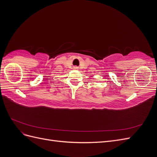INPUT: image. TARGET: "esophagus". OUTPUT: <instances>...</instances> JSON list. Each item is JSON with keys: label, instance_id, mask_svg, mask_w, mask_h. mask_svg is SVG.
<instances>
[{"label": "esophagus", "instance_id": "esophagus-1", "mask_svg": "<svg viewBox=\"0 0 157 157\" xmlns=\"http://www.w3.org/2000/svg\"><path fill=\"white\" fill-rule=\"evenodd\" d=\"M74 68H75V69H77V67H75Z\"/></svg>", "mask_w": 157, "mask_h": 157}]
</instances>
